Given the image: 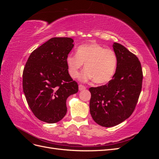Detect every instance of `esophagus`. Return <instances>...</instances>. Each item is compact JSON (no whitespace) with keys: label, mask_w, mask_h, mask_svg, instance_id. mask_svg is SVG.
<instances>
[{"label":"esophagus","mask_w":159,"mask_h":159,"mask_svg":"<svg viewBox=\"0 0 159 159\" xmlns=\"http://www.w3.org/2000/svg\"><path fill=\"white\" fill-rule=\"evenodd\" d=\"M86 89V87L83 85H79V90L80 91H81V90H84Z\"/></svg>","instance_id":"34e87169"}]
</instances>
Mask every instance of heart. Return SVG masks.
Listing matches in <instances>:
<instances>
[{"instance_id":"b5f03b06","label":"heart","mask_w":159,"mask_h":159,"mask_svg":"<svg viewBox=\"0 0 159 159\" xmlns=\"http://www.w3.org/2000/svg\"><path fill=\"white\" fill-rule=\"evenodd\" d=\"M115 52L98 44L81 45L76 54H70L66 57V64L70 76L76 78L84 64L85 70L80 77L82 81L93 80L97 84L107 83L111 80L117 67Z\"/></svg>"}]
</instances>
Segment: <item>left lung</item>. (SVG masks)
Returning <instances> with one entry per match:
<instances>
[{"instance_id":"obj_1","label":"left lung","mask_w":159,"mask_h":159,"mask_svg":"<svg viewBox=\"0 0 159 159\" xmlns=\"http://www.w3.org/2000/svg\"><path fill=\"white\" fill-rule=\"evenodd\" d=\"M113 48L118 60L113 79L89 89L91 117L105 127L117 125L131 116L142 88L143 71L138 57L119 43H113Z\"/></svg>"}]
</instances>
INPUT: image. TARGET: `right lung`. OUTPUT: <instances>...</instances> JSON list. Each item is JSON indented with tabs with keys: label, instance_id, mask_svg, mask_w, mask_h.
Returning <instances> with one entry per match:
<instances>
[{
	"label": "right lung",
	"instance_id": "1",
	"mask_svg": "<svg viewBox=\"0 0 159 159\" xmlns=\"http://www.w3.org/2000/svg\"><path fill=\"white\" fill-rule=\"evenodd\" d=\"M73 42L71 38H51L31 53L24 68L23 91L32 113L42 121L55 123L63 119L67 99L78 91L66 64Z\"/></svg>",
	"mask_w": 159,
	"mask_h": 159
}]
</instances>
